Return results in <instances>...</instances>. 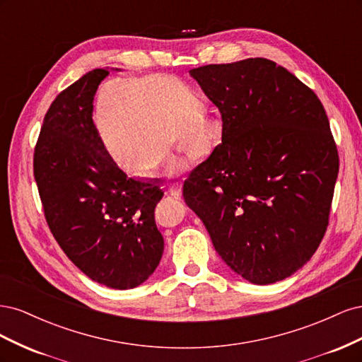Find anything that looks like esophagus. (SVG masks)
<instances>
[{
    "mask_svg": "<svg viewBox=\"0 0 362 362\" xmlns=\"http://www.w3.org/2000/svg\"><path fill=\"white\" fill-rule=\"evenodd\" d=\"M169 193L173 196V198H181V193H182V184H175L173 187L169 190Z\"/></svg>",
    "mask_w": 362,
    "mask_h": 362,
    "instance_id": "esophagus-1",
    "label": "esophagus"
}]
</instances>
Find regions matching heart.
Wrapping results in <instances>:
<instances>
[{
	"mask_svg": "<svg viewBox=\"0 0 362 362\" xmlns=\"http://www.w3.org/2000/svg\"><path fill=\"white\" fill-rule=\"evenodd\" d=\"M196 93L168 74L105 80L95 98V124L108 154L129 173L149 169L166 177L184 166L168 146L198 163L210 157L225 136L221 110H199Z\"/></svg>",
	"mask_w": 362,
	"mask_h": 362,
	"instance_id": "b5f03b06",
	"label": "heart"
}]
</instances>
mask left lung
Listing matches in <instances>:
<instances>
[{
  "instance_id": "left-lung-1",
  "label": "left lung",
  "mask_w": 362,
  "mask_h": 362,
  "mask_svg": "<svg viewBox=\"0 0 362 362\" xmlns=\"http://www.w3.org/2000/svg\"><path fill=\"white\" fill-rule=\"evenodd\" d=\"M110 74L93 69L57 95L35 148V180L48 226L64 254L90 279L117 290L144 284L164 240L154 210L163 190L129 178L93 124V98Z\"/></svg>"
}]
</instances>
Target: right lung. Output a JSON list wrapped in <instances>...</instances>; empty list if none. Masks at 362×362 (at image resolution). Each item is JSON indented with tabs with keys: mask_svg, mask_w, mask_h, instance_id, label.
Instances as JSON below:
<instances>
[{
	"mask_svg": "<svg viewBox=\"0 0 362 362\" xmlns=\"http://www.w3.org/2000/svg\"><path fill=\"white\" fill-rule=\"evenodd\" d=\"M190 75L225 116V136L185 180L184 201L237 275L291 276L329 223L338 151L317 95L286 68L246 59Z\"/></svg>",
	"mask_w": 362,
	"mask_h": 362,
	"instance_id": "right-lung-1",
	"label": "right lung"
}]
</instances>
